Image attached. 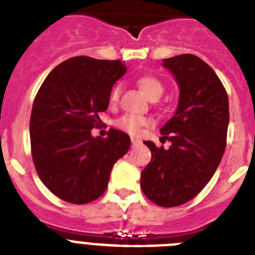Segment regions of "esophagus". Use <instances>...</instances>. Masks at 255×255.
Returning a JSON list of instances; mask_svg holds the SVG:
<instances>
[{"mask_svg":"<svg viewBox=\"0 0 255 255\" xmlns=\"http://www.w3.org/2000/svg\"><path fill=\"white\" fill-rule=\"evenodd\" d=\"M132 145H133V146L141 145V141L137 140V138H132Z\"/></svg>","mask_w":255,"mask_h":255,"instance_id":"obj_1","label":"esophagus"}]
</instances>
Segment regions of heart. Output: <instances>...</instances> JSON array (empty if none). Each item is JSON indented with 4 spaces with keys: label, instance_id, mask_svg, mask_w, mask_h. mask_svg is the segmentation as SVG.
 Here are the masks:
<instances>
[{
    "label": "heart",
    "instance_id": "obj_1",
    "mask_svg": "<svg viewBox=\"0 0 255 255\" xmlns=\"http://www.w3.org/2000/svg\"><path fill=\"white\" fill-rule=\"evenodd\" d=\"M137 85H138L140 90L143 92V95L149 97V99L155 96L160 97V95L163 94V90H164L163 83L156 77L147 74L138 77L137 78ZM119 92H121V87L115 86L112 90V92H110V101L112 103H115V101L118 100ZM117 125H118L119 128H122V129L128 132V133L137 134L140 132L141 128L151 125V121L146 118H138V117H134V115H127V117H123Z\"/></svg>",
    "mask_w": 255,
    "mask_h": 255
}]
</instances>
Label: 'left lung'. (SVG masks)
<instances>
[{
  "label": "left lung",
  "mask_w": 255,
  "mask_h": 255,
  "mask_svg": "<svg viewBox=\"0 0 255 255\" xmlns=\"http://www.w3.org/2000/svg\"><path fill=\"white\" fill-rule=\"evenodd\" d=\"M180 96L173 117L160 128L169 149L143 141L151 160L141 173V189L160 207H177L195 198L213 177L226 149L229 97L214 70L191 54L163 59Z\"/></svg>",
  "instance_id": "obj_1"
}]
</instances>
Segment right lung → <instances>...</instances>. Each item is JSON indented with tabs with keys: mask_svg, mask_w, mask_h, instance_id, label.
Listing matches in <instances>:
<instances>
[{
	"mask_svg": "<svg viewBox=\"0 0 255 255\" xmlns=\"http://www.w3.org/2000/svg\"><path fill=\"white\" fill-rule=\"evenodd\" d=\"M126 72L121 60L75 56L42 83L30 114L32 156L43 185L61 200L86 204L100 198L113 165L129 150V136L122 130L112 128L106 138L91 133Z\"/></svg>",
	"mask_w": 255,
	"mask_h": 255,
	"instance_id": "obj_1",
	"label": "right lung"
}]
</instances>
